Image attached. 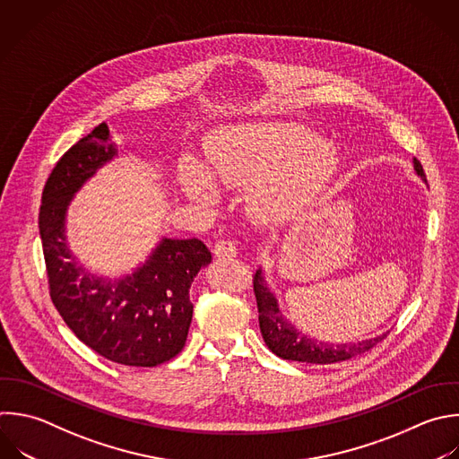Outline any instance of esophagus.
Masks as SVG:
<instances>
[{
  "label": "esophagus",
  "instance_id": "1",
  "mask_svg": "<svg viewBox=\"0 0 459 459\" xmlns=\"http://www.w3.org/2000/svg\"><path fill=\"white\" fill-rule=\"evenodd\" d=\"M237 253H238V249H237V244L233 240H219L213 247V255L217 258H224V260L235 258Z\"/></svg>",
  "mask_w": 459,
  "mask_h": 459
}]
</instances>
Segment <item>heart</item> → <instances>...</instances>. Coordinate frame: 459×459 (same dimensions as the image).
<instances>
[{"instance_id": "obj_1", "label": "heart", "mask_w": 459, "mask_h": 459, "mask_svg": "<svg viewBox=\"0 0 459 459\" xmlns=\"http://www.w3.org/2000/svg\"><path fill=\"white\" fill-rule=\"evenodd\" d=\"M213 176L228 186H251L249 201L265 219L285 217L310 199L337 163L332 143L292 124H238L215 131L206 143ZM181 190L197 201L217 197L208 169L192 154L178 161Z\"/></svg>"}]
</instances>
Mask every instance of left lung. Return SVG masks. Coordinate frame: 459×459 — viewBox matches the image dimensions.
Here are the masks:
<instances>
[{"label": "left lung", "mask_w": 459, "mask_h": 459, "mask_svg": "<svg viewBox=\"0 0 459 459\" xmlns=\"http://www.w3.org/2000/svg\"><path fill=\"white\" fill-rule=\"evenodd\" d=\"M412 165H414V172L427 183L423 169L416 158L412 160ZM253 287H255V296L258 305V323H260L262 337L267 348L281 359L310 362V364L341 362L368 351L387 335V333H382L371 339H362L357 342H342V344L317 341L314 337H308L299 328H296L283 316L274 292L269 289V283L265 280L262 267L256 269Z\"/></svg>", "instance_id": "obj_1"}]
</instances>
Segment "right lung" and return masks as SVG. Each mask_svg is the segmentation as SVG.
<instances>
[{
    "mask_svg": "<svg viewBox=\"0 0 459 459\" xmlns=\"http://www.w3.org/2000/svg\"><path fill=\"white\" fill-rule=\"evenodd\" d=\"M117 154L109 127L100 124L57 161L43 190L39 235L50 296L72 332L113 362L151 368L183 350L194 312L190 285L212 253L199 238L163 237L143 264L115 280L79 262L68 246V208Z\"/></svg>",
    "mask_w": 459,
    "mask_h": 459,
    "instance_id": "obj_1",
    "label": "right lung"
}]
</instances>
